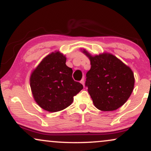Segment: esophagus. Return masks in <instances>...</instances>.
<instances>
[{
	"label": "esophagus",
	"mask_w": 151,
	"mask_h": 151,
	"mask_svg": "<svg viewBox=\"0 0 151 151\" xmlns=\"http://www.w3.org/2000/svg\"><path fill=\"white\" fill-rule=\"evenodd\" d=\"M81 83L83 84V86H85V81H84V79H83V78L82 80L81 81Z\"/></svg>",
	"instance_id": "esophagus-1"
}]
</instances>
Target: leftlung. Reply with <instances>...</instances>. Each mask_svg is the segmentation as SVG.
Wrapping results in <instances>:
<instances>
[{
  "label": "left lung",
  "mask_w": 151,
  "mask_h": 151,
  "mask_svg": "<svg viewBox=\"0 0 151 151\" xmlns=\"http://www.w3.org/2000/svg\"><path fill=\"white\" fill-rule=\"evenodd\" d=\"M89 57L91 69L86 73L88 88L94 106L103 111L118 109L126 102L133 92L134 76L129 67L111 54Z\"/></svg>",
  "instance_id": "obj_1"
}]
</instances>
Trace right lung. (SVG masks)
I'll return each mask as SVG.
<instances>
[{
	"mask_svg": "<svg viewBox=\"0 0 151 151\" xmlns=\"http://www.w3.org/2000/svg\"><path fill=\"white\" fill-rule=\"evenodd\" d=\"M59 52L47 55L32 73L30 88L35 101L43 109L57 112L65 109L83 86L73 79V70Z\"/></svg>",
	"mask_w": 151,
	"mask_h": 151,
	"instance_id": "obj_1",
	"label": "right lung"
}]
</instances>
